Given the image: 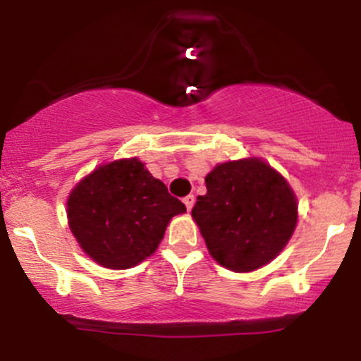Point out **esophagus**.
Masks as SVG:
<instances>
[{
  "label": "esophagus",
  "mask_w": 361,
  "mask_h": 361,
  "mask_svg": "<svg viewBox=\"0 0 361 361\" xmlns=\"http://www.w3.org/2000/svg\"><path fill=\"white\" fill-rule=\"evenodd\" d=\"M183 204L186 205V210H192V207H193V204H195V197L193 195H186V197L183 198Z\"/></svg>",
  "instance_id": "1"
}]
</instances>
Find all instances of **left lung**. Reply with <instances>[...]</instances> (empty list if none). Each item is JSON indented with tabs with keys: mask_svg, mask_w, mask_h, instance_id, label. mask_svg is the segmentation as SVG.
I'll return each instance as SVG.
<instances>
[{
	"mask_svg": "<svg viewBox=\"0 0 361 361\" xmlns=\"http://www.w3.org/2000/svg\"><path fill=\"white\" fill-rule=\"evenodd\" d=\"M192 210L210 256L227 270H258L279 256L297 226V198L258 157L217 164Z\"/></svg>",
	"mask_w": 361,
	"mask_h": 361,
	"instance_id": "8db88e82",
	"label": "left lung"
}]
</instances>
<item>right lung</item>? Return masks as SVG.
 I'll use <instances>...</instances> for the list:
<instances>
[{"label": "right lung", "mask_w": 361, "mask_h": 361, "mask_svg": "<svg viewBox=\"0 0 361 361\" xmlns=\"http://www.w3.org/2000/svg\"><path fill=\"white\" fill-rule=\"evenodd\" d=\"M186 207L137 157L97 168L73 188L68 221L81 250L98 264L127 270L157 250L166 226Z\"/></svg>", "instance_id": "1"}]
</instances>
